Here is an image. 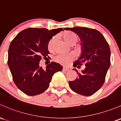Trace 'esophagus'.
Segmentation results:
<instances>
[{"mask_svg":"<svg viewBox=\"0 0 121 121\" xmlns=\"http://www.w3.org/2000/svg\"><path fill=\"white\" fill-rule=\"evenodd\" d=\"M63 71H68L69 70V69L68 68H67V67H63Z\"/></svg>","mask_w":121,"mask_h":121,"instance_id":"esophagus-1","label":"esophagus"}]
</instances>
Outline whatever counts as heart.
<instances>
[{"instance_id":"heart-1","label":"heart","mask_w":121,"mask_h":121,"mask_svg":"<svg viewBox=\"0 0 121 121\" xmlns=\"http://www.w3.org/2000/svg\"><path fill=\"white\" fill-rule=\"evenodd\" d=\"M63 38H64V40L71 45H73V44H75L77 42L78 39V36L75 33L69 31L65 32L63 34ZM55 38H52L49 40L48 44V48L49 50H52V49L53 48L54 42H55ZM74 55L72 53H69V54H59L57 55L56 56L54 57V60L58 63L64 65H66L69 64L71 61L73 60L74 59Z\"/></svg>"}]
</instances>
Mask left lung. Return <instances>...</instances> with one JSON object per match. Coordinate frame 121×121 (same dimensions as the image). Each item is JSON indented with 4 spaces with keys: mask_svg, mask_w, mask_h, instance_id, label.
Returning a JSON list of instances; mask_svg holds the SVG:
<instances>
[{
    "mask_svg": "<svg viewBox=\"0 0 121 121\" xmlns=\"http://www.w3.org/2000/svg\"><path fill=\"white\" fill-rule=\"evenodd\" d=\"M77 34L81 41V55L73 66L85 63V68L75 81H69V87L75 93L85 96L93 95L103 85L110 66L111 52L107 42L98 30L86 27L65 28Z\"/></svg>",
    "mask_w": 121,
    "mask_h": 121,
    "instance_id": "obj_1",
    "label": "left lung"
}]
</instances>
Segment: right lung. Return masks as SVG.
Here are the masks:
<instances>
[{"label":"right lung","mask_w":121,"mask_h":121,"mask_svg":"<svg viewBox=\"0 0 121 121\" xmlns=\"http://www.w3.org/2000/svg\"><path fill=\"white\" fill-rule=\"evenodd\" d=\"M61 28L48 30L46 28H30L20 32L10 44L8 65L14 82L18 88L28 96H35L46 91L52 77L61 71L63 67L52 62L45 69L39 67L42 57L48 56L49 40Z\"/></svg>","instance_id":"obj_1"}]
</instances>
